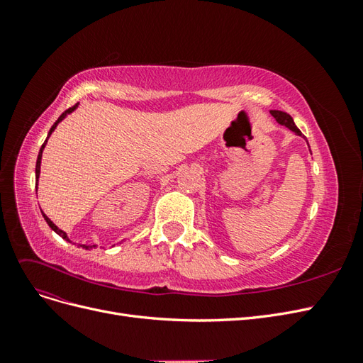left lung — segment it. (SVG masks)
<instances>
[{
	"label": "left lung",
	"instance_id": "8db88e82",
	"mask_svg": "<svg viewBox=\"0 0 363 363\" xmlns=\"http://www.w3.org/2000/svg\"><path fill=\"white\" fill-rule=\"evenodd\" d=\"M271 115L277 119L279 124H281V125H284V127H288L289 130L294 131L295 135L303 136L301 131L298 130V127H296V125L294 124V119L291 118V115H288L286 112H280V111H271Z\"/></svg>",
	"mask_w": 363,
	"mask_h": 363
}]
</instances>
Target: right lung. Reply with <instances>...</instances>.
Segmentation results:
<instances>
[{
    "instance_id": "1",
    "label": "right lung",
    "mask_w": 363,
    "mask_h": 363,
    "mask_svg": "<svg viewBox=\"0 0 363 363\" xmlns=\"http://www.w3.org/2000/svg\"><path fill=\"white\" fill-rule=\"evenodd\" d=\"M75 107H77V104H74L72 107H69V108H68V111H65V112H63V113H62V115L59 116V119H57V121H56V123H54V125H52V127L50 128V133H48V138H50V135H51V133H52V131H54V128H56V125H57V124L60 123V121H62V119H63L65 116H67L68 113H71V112L74 111V108H75ZM48 138H47V139H48ZM47 139H45V142H43V145H42V148H40V151H39V156H38V162H36V191H38V179H39V172H40V159H42V150H43V147H45V144H47ZM42 215H43V212H42ZM43 218H45V221H47V224H48V225H50V227H51V228L54 230V232H56L57 235H60V236H62L63 239H67V240H69V239H68V236H67V233H65V232H63V230H60V228H59V227H57L56 224H54V223L51 221V219H50V218H48L47 215H43ZM69 242H71V240H69ZM82 247H83V248H86V250H87V248H91V247H87V245H82ZM92 247H95V245H92Z\"/></svg>"
}]
</instances>
